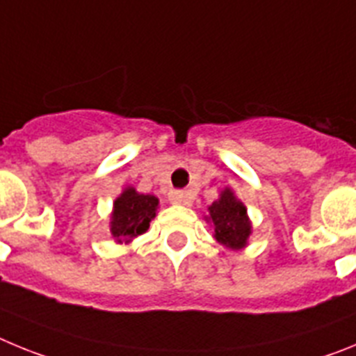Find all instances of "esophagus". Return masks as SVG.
<instances>
[{"label":"esophagus","mask_w":356,"mask_h":356,"mask_svg":"<svg viewBox=\"0 0 356 356\" xmlns=\"http://www.w3.org/2000/svg\"><path fill=\"white\" fill-rule=\"evenodd\" d=\"M169 201H171L172 205H191L193 196L188 193H184V191H172L169 194Z\"/></svg>","instance_id":"obj_1"}]
</instances>
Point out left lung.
<instances>
[{
  "label": "left lung",
  "mask_w": 356,
  "mask_h": 356,
  "mask_svg": "<svg viewBox=\"0 0 356 356\" xmlns=\"http://www.w3.org/2000/svg\"><path fill=\"white\" fill-rule=\"evenodd\" d=\"M205 221L213 228V238L228 250L241 251L248 246L253 225L246 205L235 196L234 188L225 187L219 197L209 207Z\"/></svg>",
  "instance_id": "obj_1"
}]
</instances>
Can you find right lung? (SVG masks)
<instances>
[{
    "instance_id": "add662e5",
    "label": "right lung",
    "mask_w": 356,
    "mask_h": 356,
    "mask_svg": "<svg viewBox=\"0 0 356 356\" xmlns=\"http://www.w3.org/2000/svg\"><path fill=\"white\" fill-rule=\"evenodd\" d=\"M159 197L140 194L134 187H124L114 200L110 213V234L119 244H128L149 228L159 210Z\"/></svg>"
}]
</instances>
